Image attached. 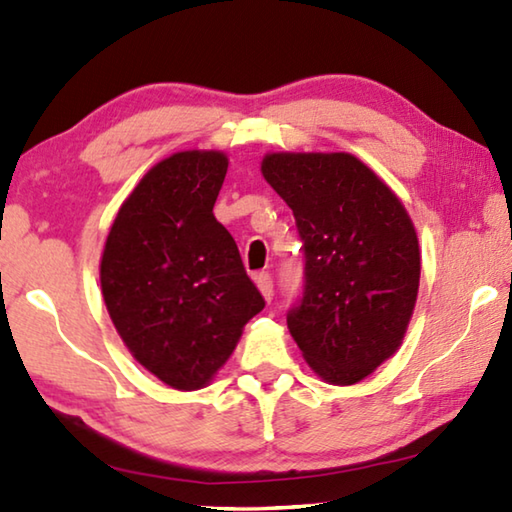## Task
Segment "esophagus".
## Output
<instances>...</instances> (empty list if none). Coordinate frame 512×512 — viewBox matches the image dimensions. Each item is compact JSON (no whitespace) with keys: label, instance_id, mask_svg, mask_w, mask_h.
Returning a JSON list of instances; mask_svg holds the SVG:
<instances>
[{"label":"esophagus","instance_id":"obj_1","mask_svg":"<svg viewBox=\"0 0 512 512\" xmlns=\"http://www.w3.org/2000/svg\"><path fill=\"white\" fill-rule=\"evenodd\" d=\"M255 284L259 287V291H262V296L266 300L273 298V277H271V273H268V271L257 273L255 275Z\"/></svg>","mask_w":512,"mask_h":512}]
</instances>
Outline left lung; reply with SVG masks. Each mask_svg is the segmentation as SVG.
<instances>
[{"label": "left lung", "instance_id": "obj_1", "mask_svg": "<svg viewBox=\"0 0 512 512\" xmlns=\"http://www.w3.org/2000/svg\"><path fill=\"white\" fill-rule=\"evenodd\" d=\"M266 183L296 216L302 298L287 325L329 384H357L400 348L418 298V235L391 187L350 153H268Z\"/></svg>", "mask_w": 512, "mask_h": 512}]
</instances>
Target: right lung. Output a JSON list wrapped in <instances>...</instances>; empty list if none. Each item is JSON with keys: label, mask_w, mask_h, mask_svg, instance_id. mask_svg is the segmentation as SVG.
<instances>
[{"label": "right lung", "mask_w": 512, "mask_h": 512, "mask_svg": "<svg viewBox=\"0 0 512 512\" xmlns=\"http://www.w3.org/2000/svg\"><path fill=\"white\" fill-rule=\"evenodd\" d=\"M228 158L173 153L119 207L101 257V291L121 341L155 377L196 391L264 309L235 239L214 219Z\"/></svg>", "instance_id": "add662e5"}]
</instances>
